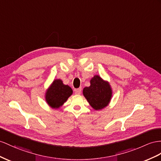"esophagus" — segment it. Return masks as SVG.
I'll use <instances>...</instances> for the list:
<instances>
[{"instance_id":"obj_1","label":"esophagus","mask_w":161,"mask_h":161,"mask_svg":"<svg viewBox=\"0 0 161 161\" xmlns=\"http://www.w3.org/2000/svg\"><path fill=\"white\" fill-rule=\"evenodd\" d=\"M81 88H77V89H75V94H81Z\"/></svg>"}]
</instances>
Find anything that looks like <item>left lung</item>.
I'll use <instances>...</instances> for the list:
<instances>
[{
    "mask_svg": "<svg viewBox=\"0 0 161 161\" xmlns=\"http://www.w3.org/2000/svg\"><path fill=\"white\" fill-rule=\"evenodd\" d=\"M90 86L85 87L83 94L90 105L95 110H101L109 105L112 97V90L108 81L98 75L90 80Z\"/></svg>",
    "mask_w": 161,
    "mask_h": 161,
    "instance_id": "left-lung-1",
    "label": "left lung"
}]
</instances>
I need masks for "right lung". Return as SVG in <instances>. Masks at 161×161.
<instances>
[{"mask_svg":"<svg viewBox=\"0 0 161 161\" xmlns=\"http://www.w3.org/2000/svg\"><path fill=\"white\" fill-rule=\"evenodd\" d=\"M72 94L73 90L70 86L64 84L61 80L56 79L47 89L45 98L51 108L56 109L63 106Z\"/></svg>","mask_w":161,"mask_h":161,"instance_id":"1","label":"right lung"}]
</instances>
